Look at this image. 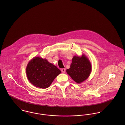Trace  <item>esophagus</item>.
<instances>
[{
  "label": "esophagus",
  "mask_w": 125,
  "mask_h": 125,
  "mask_svg": "<svg viewBox=\"0 0 125 125\" xmlns=\"http://www.w3.org/2000/svg\"><path fill=\"white\" fill-rule=\"evenodd\" d=\"M65 68L62 69V70H61V71H62V73H65Z\"/></svg>",
  "instance_id": "obj_1"
}]
</instances>
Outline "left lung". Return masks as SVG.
<instances>
[{
	"mask_svg": "<svg viewBox=\"0 0 125 125\" xmlns=\"http://www.w3.org/2000/svg\"><path fill=\"white\" fill-rule=\"evenodd\" d=\"M72 61L70 67L66 72L73 80L80 84L89 77L92 71L91 63L84 54L81 56H74Z\"/></svg>",
	"mask_w": 125,
	"mask_h": 125,
	"instance_id": "8db88e82",
	"label": "left lung"
}]
</instances>
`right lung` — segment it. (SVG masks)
Segmentation results:
<instances>
[{"label":"right lung","instance_id":"1","mask_svg":"<svg viewBox=\"0 0 125 125\" xmlns=\"http://www.w3.org/2000/svg\"><path fill=\"white\" fill-rule=\"evenodd\" d=\"M26 72L29 82L36 87L46 89L61 73L57 66L46 59L35 57L27 64Z\"/></svg>","mask_w":125,"mask_h":125}]
</instances>
